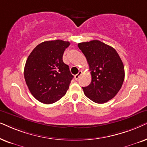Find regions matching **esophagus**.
Returning <instances> with one entry per match:
<instances>
[{"label": "esophagus", "instance_id": "34e87169", "mask_svg": "<svg viewBox=\"0 0 147 147\" xmlns=\"http://www.w3.org/2000/svg\"><path fill=\"white\" fill-rule=\"evenodd\" d=\"M81 74H82V71H81V70H79V72H78V74H77V75H76L75 76V80H77L78 79H79L80 76L81 75Z\"/></svg>", "mask_w": 147, "mask_h": 147}]
</instances>
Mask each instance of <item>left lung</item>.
I'll use <instances>...</instances> for the list:
<instances>
[{
    "mask_svg": "<svg viewBox=\"0 0 147 147\" xmlns=\"http://www.w3.org/2000/svg\"><path fill=\"white\" fill-rule=\"evenodd\" d=\"M87 58L91 82L83 87L88 98L97 103H104L113 98L124 80L123 62L114 48L99 40L78 44Z\"/></svg>",
    "mask_w": 147,
    "mask_h": 147,
    "instance_id": "1",
    "label": "left lung"
}]
</instances>
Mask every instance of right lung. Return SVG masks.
<instances>
[{
    "mask_svg": "<svg viewBox=\"0 0 147 147\" xmlns=\"http://www.w3.org/2000/svg\"><path fill=\"white\" fill-rule=\"evenodd\" d=\"M70 42L57 40L38 45L27 58L24 77L29 91L40 102L51 104L65 95L73 75L62 56Z\"/></svg>",
    "mask_w": 147,
    "mask_h": 147,
    "instance_id": "1",
    "label": "right lung"
}]
</instances>
